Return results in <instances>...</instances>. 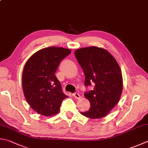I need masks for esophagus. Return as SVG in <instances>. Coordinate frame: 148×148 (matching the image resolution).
<instances>
[{"instance_id":"obj_1","label":"esophagus","mask_w":148,"mask_h":148,"mask_svg":"<svg viewBox=\"0 0 148 148\" xmlns=\"http://www.w3.org/2000/svg\"><path fill=\"white\" fill-rule=\"evenodd\" d=\"M73 96L75 97V99H80V95H79V93H73Z\"/></svg>"}]
</instances>
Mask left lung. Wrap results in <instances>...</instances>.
I'll use <instances>...</instances> for the list:
<instances>
[{
    "label": "left lung",
    "mask_w": 148,
    "mask_h": 148,
    "mask_svg": "<svg viewBox=\"0 0 148 148\" xmlns=\"http://www.w3.org/2000/svg\"><path fill=\"white\" fill-rule=\"evenodd\" d=\"M75 55L85 75L84 85H94L84 96L90 108L82 115L92 119L104 117L118 104L123 80L121 68L106 49L95 46L78 49Z\"/></svg>",
    "instance_id": "obj_1"
}]
</instances>
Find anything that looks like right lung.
Masks as SVG:
<instances>
[{
    "label": "right lung",
    "mask_w": 148,
    "mask_h": 148,
    "mask_svg": "<svg viewBox=\"0 0 148 148\" xmlns=\"http://www.w3.org/2000/svg\"><path fill=\"white\" fill-rule=\"evenodd\" d=\"M71 49L49 47L35 53L27 60L22 76L25 98L33 110L44 116H52L60 110L68 96L62 92L55 72L60 61Z\"/></svg>",
    "instance_id": "1"
}]
</instances>
